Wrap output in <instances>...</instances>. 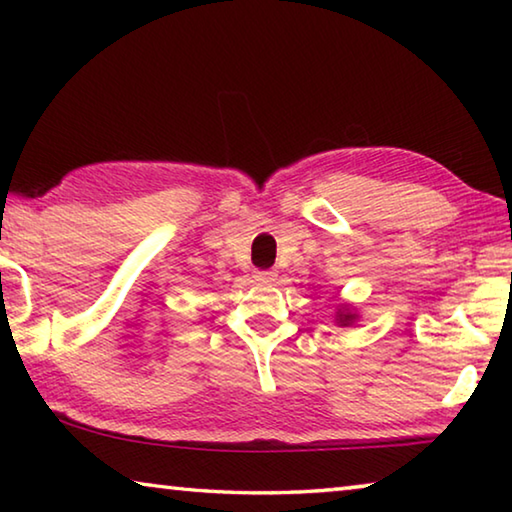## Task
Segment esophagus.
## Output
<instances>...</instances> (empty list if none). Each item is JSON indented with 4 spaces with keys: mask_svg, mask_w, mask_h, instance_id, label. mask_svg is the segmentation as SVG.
Masks as SVG:
<instances>
[{
    "mask_svg": "<svg viewBox=\"0 0 512 512\" xmlns=\"http://www.w3.org/2000/svg\"><path fill=\"white\" fill-rule=\"evenodd\" d=\"M255 280L257 282H266V284L268 282H275L277 280V273L275 271H257L255 273Z\"/></svg>",
    "mask_w": 512,
    "mask_h": 512,
    "instance_id": "1",
    "label": "esophagus"
}]
</instances>
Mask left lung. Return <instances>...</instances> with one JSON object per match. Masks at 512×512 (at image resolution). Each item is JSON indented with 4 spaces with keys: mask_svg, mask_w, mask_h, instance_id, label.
I'll use <instances>...</instances> for the list:
<instances>
[{
    "mask_svg": "<svg viewBox=\"0 0 512 512\" xmlns=\"http://www.w3.org/2000/svg\"><path fill=\"white\" fill-rule=\"evenodd\" d=\"M357 318H359V314L350 307H343V309L336 311V323H339L341 327H350Z\"/></svg>",
    "mask_w": 512,
    "mask_h": 512,
    "instance_id": "left-lung-1",
    "label": "left lung"
}]
</instances>
